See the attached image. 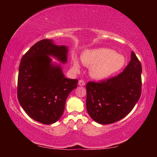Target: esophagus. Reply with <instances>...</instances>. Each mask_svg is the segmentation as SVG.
<instances>
[{
	"label": "esophagus",
	"mask_w": 157,
	"mask_h": 157,
	"mask_svg": "<svg viewBox=\"0 0 157 157\" xmlns=\"http://www.w3.org/2000/svg\"><path fill=\"white\" fill-rule=\"evenodd\" d=\"M78 84L79 86H84V85L85 84V82L84 80H82V79H80V80H79Z\"/></svg>",
	"instance_id": "34e87169"
}]
</instances>
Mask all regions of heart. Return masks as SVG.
I'll return each mask as SVG.
<instances>
[{"mask_svg": "<svg viewBox=\"0 0 157 157\" xmlns=\"http://www.w3.org/2000/svg\"><path fill=\"white\" fill-rule=\"evenodd\" d=\"M82 62L91 68L90 73L96 79H103L111 76L123 67L125 59L109 48H98L86 50L82 55ZM74 68L79 69L78 61H74Z\"/></svg>", "mask_w": 157, "mask_h": 157, "instance_id": "heart-1", "label": "heart"}]
</instances>
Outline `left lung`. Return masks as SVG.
<instances>
[{"instance_id":"obj_1","label":"left lung","mask_w":157,"mask_h":157,"mask_svg":"<svg viewBox=\"0 0 157 157\" xmlns=\"http://www.w3.org/2000/svg\"><path fill=\"white\" fill-rule=\"evenodd\" d=\"M142 66L134 51L123 71L107 80L89 82L87 112L94 121L108 124L129 114L141 95Z\"/></svg>"}]
</instances>
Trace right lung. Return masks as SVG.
<instances>
[{
    "label": "right lung",
    "mask_w": 157,
    "mask_h": 157,
    "mask_svg": "<svg viewBox=\"0 0 157 157\" xmlns=\"http://www.w3.org/2000/svg\"><path fill=\"white\" fill-rule=\"evenodd\" d=\"M68 49L43 39L23 55L18 68L17 98L25 113L39 123L50 124L62 116L66 98L78 86L77 79L66 78L59 66L51 64L48 55L63 63Z\"/></svg>",
    "instance_id": "right-lung-1"
}]
</instances>
